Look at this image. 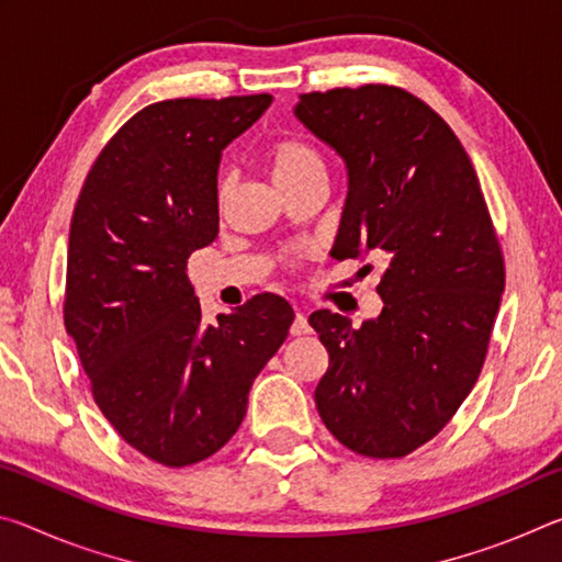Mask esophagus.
<instances>
[{
	"label": "esophagus",
	"instance_id": "obj_1",
	"mask_svg": "<svg viewBox=\"0 0 562 562\" xmlns=\"http://www.w3.org/2000/svg\"><path fill=\"white\" fill-rule=\"evenodd\" d=\"M290 331H292V337H302V335H310V331H312V327H310V322H307V315H304V312H297V315H294V322H292V327H290Z\"/></svg>",
	"mask_w": 562,
	"mask_h": 562
}]
</instances>
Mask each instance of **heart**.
Instances as JSON below:
<instances>
[{
  "instance_id": "heart-1",
  "label": "heart",
  "mask_w": 562,
  "mask_h": 562,
  "mask_svg": "<svg viewBox=\"0 0 562 562\" xmlns=\"http://www.w3.org/2000/svg\"><path fill=\"white\" fill-rule=\"evenodd\" d=\"M268 166L278 188H288L312 173H325V160L317 154V148L300 138H284L280 144H274L268 156ZM227 193H231V183L221 180V188H217L221 205L225 203Z\"/></svg>"
}]
</instances>
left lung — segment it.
Returning a JSON list of instances; mask_svg holds the SVG:
<instances>
[{"mask_svg": "<svg viewBox=\"0 0 562 562\" xmlns=\"http://www.w3.org/2000/svg\"><path fill=\"white\" fill-rule=\"evenodd\" d=\"M294 116L347 168L331 258L382 260L379 317L310 315L329 351L317 412L347 449L398 459L481 374L506 284L498 237L461 140L422 99L367 83L302 93Z\"/></svg>", "mask_w": 562, "mask_h": 562, "instance_id": "obj_1", "label": "left lung"}]
</instances>
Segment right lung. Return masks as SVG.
Segmentation results:
<instances>
[{
    "mask_svg": "<svg viewBox=\"0 0 562 562\" xmlns=\"http://www.w3.org/2000/svg\"><path fill=\"white\" fill-rule=\"evenodd\" d=\"M270 93L138 111L91 166L74 207L64 325L93 402L121 439L170 469L233 439L255 376L294 312L258 294L205 325L188 258L217 237V168Z\"/></svg>",
    "mask_w": 562,
    "mask_h": 562,
    "instance_id": "obj_1",
    "label": "right lung"
}]
</instances>
